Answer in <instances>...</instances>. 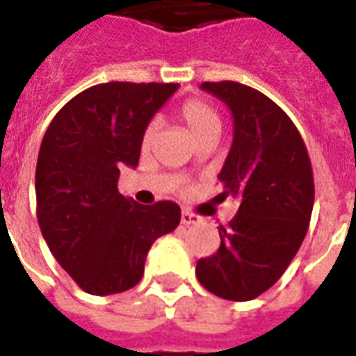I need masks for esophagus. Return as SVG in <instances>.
Segmentation results:
<instances>
[{
	"instance_id": "34e87169",
	"label": "esophagus",
	"mask_w": 356,
	"mask_h": 356,
	"mask_svg": "<svg viewBox=\"0 0 356 356\" xmlns=\"http://www.w3.org/2000/svg\"><path fill=\"white\" fill-rule=\"evenodd\" d=\"M181 223L183 225H194L198 223V216H194L193 211H186V209H183V213H181Z\"/></svg>"
}]
</instances>
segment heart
Instances as JSON below:
<instances>
[{"label":"heart","mask_w":356,"mask_h":356,"mask_svg":"<svg viewBox=\"0 0 356 356\" xmlns=\"http://www.w3.org/2000/svg\"><path fill=\"white\" fill-rule=\"evenodd\" d=\"M181 118L183 122L188 127V131L193 133L194 137L198 140H202L208 135H219V129H221V118H219V112H217L211 104L200 101V99H191L186 101L183 106H181ZM156 129H158V124L156 122H150L147 125V129L143 133V145L147 147L150 145V140L154 139Z\"/></svg>","instance_id":"b5f03b06"}]
</instances>
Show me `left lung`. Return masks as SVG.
Wrapping results in <instances>:
<instances>
[{"mask_svg":"<svg viewBox=\"0 0 356 356\" xmlns=\"http://www.w3.org/2000/svg\"><path fill=\"white\" fill-rule=\"evenodd\" d=\"M231 108L234 137L219 173L238 213L219 225L221 246L196 263L200 284L217 298L250 301L284 275L305 238L314 204L311 160L298 127L267 95L238 81H204Z\"/></svg>","mask_w":356,"mask_h":356,"instance_id":"1","label":"left lung"}]
</instances>
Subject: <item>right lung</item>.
I'll list each match as a JSON object with an SVG mask.
<instances>
[{
  "instance_id": "obj_1",
  "label": "right lung",
  "mask_w": 356,
  "mask_h": 356,
  "mask_svg": "<svg viewBox=\"0 0 356 356\" xmlns=\"http://www.w3.org/2000/svg\"><path fill=\"white\" fill-rule=\"evenodd\" d=\"M177 83L108 81L76 95L43 135L35 168L38 223L51 254L93 296L137 286L150 246L181 221L175 202L140 206L118 193L139 163L143 133Z\"/></svg>"
}]
</instances>
